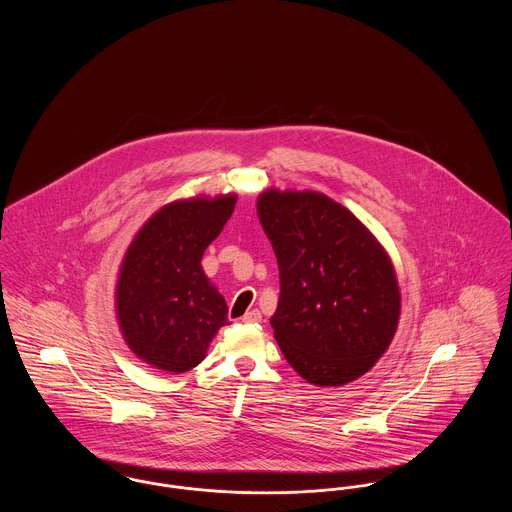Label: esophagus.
<instances>
[{
    "label": "esophagus",
    "instance_id": "obj_1",
    "mask_svg": "<svg viewBox=\"0 0 512 512\" xmlns=\"http://www.w3.org/2000/svg\"><path fill=\"white\" fill-rule=\"evenodd\" d=\"M242 322L245 324H253V322H261V313L257 311V309H253V311H247L244 317H242Z\"/></svg>",
    "mask_w": 512,
    "mask_h": 512
}]
</instances>
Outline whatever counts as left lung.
<instances>
[{
	"instance_id": "left-lung-1",
	"label": "left lung",
	"mask_w": 512,
	"mask_h": 512,
	"mask_svg": "<svg viewBox=\"0 0 512 512\" xmlns=\"http://www.w3.org/2000/svg\"><path fill=\"white\" fill-rule=\"evenodd\" d=\"M257 211L278 259L280 297L270 324L286 361L320 388L363 376L399 320L384 247L326 195L268 190Z\"/></svg>"
}]
</instances>
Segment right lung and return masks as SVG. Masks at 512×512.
I'll use <instances>...</instances> for the list:
<instances>
[{"mask_svg":"<svg viewBox=\"0 0 512 512\" xmlns=\"http://www.w3.org/2000/svg\"><path fill=\"white\" fill-rule=\"evenodd\" d=\"M236 195L174 201L128 247L117 284V317L130 349L149 365L186 372L199 365L228 307L201 257L230 219Z\"/></svg>","mask_w":512,"mask_h":512,"instance_id":"1","label":"right lung"}]
</instances>
